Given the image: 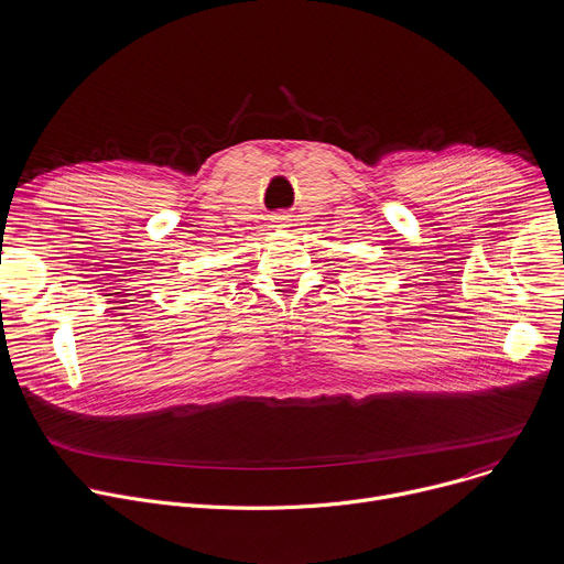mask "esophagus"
I'll list each match as a JSON object with an SVG mask.
<instances>
[{"instance_id": "1", "label": "esophagus", "mask_w": 564, "mask_h": 564, "mask_svg": "<svg viewBox=\"0 0 564 564\" xmlns=\"http://www.w3.org/2000/svg\"><path fill=\"white\" fill-rule=\"evenodd\" d=\"M273 224H275L278 229H289L291 227V219H289V215L280 213V215H273Z\"/></svg>"}]
</instances>
